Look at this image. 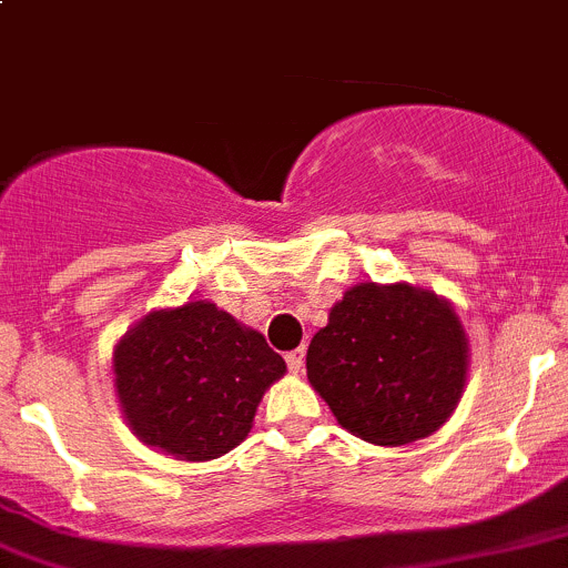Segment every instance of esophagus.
Masks as SVG:
<instances>
[{
  "instance_id": "1",
  "label": "esophagus",
  "mask_w": 568,
  "mask_h": 568,
  "mask_svg": "<svg viewBox=\"0 0 568 568\" xmlns=\"http://www.w3.org/2000/svg\"><path fill=\"white\" fill-rule=\"evenodd\" d=\"M285 363H288V368L291 371H294V374H296V371H302V363H305V348H294V352H288V354H285Z\"/></svg>"
}]
</instances>
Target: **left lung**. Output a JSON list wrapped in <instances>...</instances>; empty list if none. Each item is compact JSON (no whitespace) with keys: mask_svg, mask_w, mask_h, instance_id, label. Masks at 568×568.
<instances>
[{"mask_svg":"<svg viewBox=\"0 0 568 568\" xmlns=\"http://www.w3.org/2000/svg\"><path fill=\"white\" fill-rule=\"evenodd\" d=\"M307 379L346 432L406 445L437 432L467 382V337L448 302L412 285L359 283L307 348Z\"/></svg>","mask_w":568,"mask_h":568,"instance_id":"left-lung-1","label":"left lung"}]
</instances>
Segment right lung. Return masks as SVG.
Listing matches in <instances>:
<instances>
[{
  "mask_svg": "<svg viewBox=\"0 0 568 568\" xmlns=\"http://www.w3.org/2000/svg\"><path fill=\"white\" fill-rule=\"evenodd\" d=\"M285 374L266 337L211 302L145 316L114 348V387L136 437L186 462L236 448Z\"/></svg>",
  "mask_w": 568,
  "mask_h": 568,
  "instance_id": "add662e5",
  "label": "right lung"
}]
</instances>
